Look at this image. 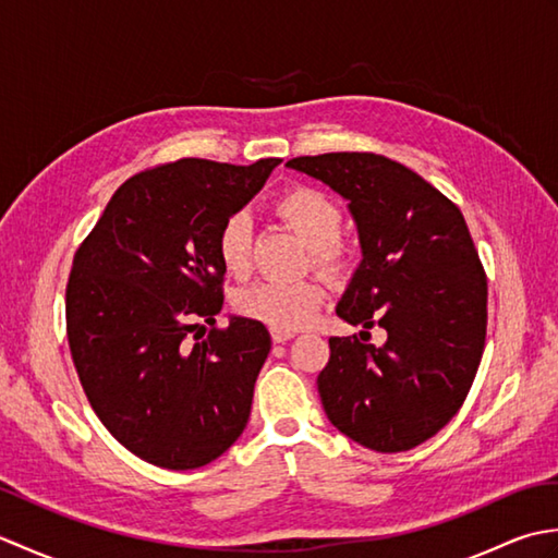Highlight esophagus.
Masks as SVG:
<instances>
[{
  "mask_svg": "<svg viewBox=\"0 0 558 558\" xmlns=\"http://www.w3.org/2000/svg\"><path fill=\"white\" fill-rule=\"evenodd\" d=\"M272 342H288L292 338V333H286V330H270Z\"/></svg>",
  "mask_w": 558,
  "mask_h": 558,
  "instance_id": "1",
  "label": "esophagus"
}]
</instances>
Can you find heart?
<instances>
[{
    "mask_svg": "<svg viewBox=\"0 0 558 558\" xmlns=\"http://www.w3.org/2000/svg\"><path fill=\"white\" fill-rule=\"evenodd\" d=\"M276 216L298 232L310 246V260L326 278L340 280L352 266V256L340 242L342 210L328 194L314 186H292L272 204ZM252 220L236 210L222 220L216 236V254L220 266L234 278L252 268ZM324 304V290L316 280L294 282L258 280L234 298V310L272 330H298L312 324Z\"/></svg>",
    "mask_w": 558,
    "mask_h": 558,
    "instance_id": "obj_1",
    "label": "heart"
}]
</instances>
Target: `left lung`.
Listing matches in <instances>:
<instances>
[{"label": "left lung", "instance_id": "8db88e82", "mask_svg": "<svg viewBox=\"0 0 558 558\" xmlns=\"http://www.w3.org/2000/svg\"><path fill=\"white\" fill-rule=\"evenodd\" d=\"M348 201L362 260L336 314L360 338H330L318 396L364 448L400 453L453 420L487 336V276L460 208L405 165L374 153L292 158ZM381 325L384 347L368 342Z\"/></svg>", "mask_w": 558, "mask_h": 558}]
</instances>
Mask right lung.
I'll list each match as a JSON object with an SVG mask.
<instances>
[{
    "label": "right lung",
    "mask_w": 558,
    "mask_h": 558,
    "mask_svg": "<svg viewBox=\"0 0 558 558\" xmlns=\"http://www.w3.org/2000/svg\"><path fill=\"white\" fill-rule=\"evenodd\" d=\"M280 165L182 158L126 180L74 256L66 333L90 408L126 450L165 470L220 458L248 422L270 336L222 310V220ZM192 332L195 340L187 338Z\"/></svg>",
    "instance_id": "1"
}]
</instances>
